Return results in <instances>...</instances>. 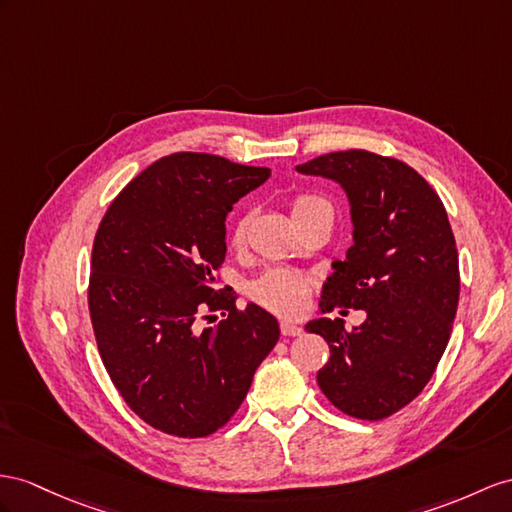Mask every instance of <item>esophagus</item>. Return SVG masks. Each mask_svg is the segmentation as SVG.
Here are the masks:
<instances>
[{"label":"esophagus","instance_id":"1","mask_svg":"<svg viewBox=\"0 0 512 512\" xmlns=\"http://www.w3.org/2000/svg\"><path fill=\"white\" fill-rule=\"evenodd\" d=\"M300 333H303V331H300V326H296L294 322H290V320H283L281 322V335L283 337H296Z\"/></svg>","mask_w":512,"mask_h":512}]
</instances>
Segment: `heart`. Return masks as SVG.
<instances>
[{"label": "heart", "instance_id": "heart-1", "mask_svg": "<svg viewBox=\"0 0 512 512\" xmlns=\"http://www.w3.org/2000/svg\"><path fill=\"white\" fill-rule=\"evenodd\" d=\"M326 214L333 218V205L316 194H298L292 201V218L294 222L307 220L311 216ZM248 229V216H242L233 227V244H242ZM248 294L259 305H264L277 313H298L305 305V298L309 294V281L294 270L274 268L266 274H261L248 285Z\"/></svg>", "mask_w": 512, "mask_h": 512}]
</instances>
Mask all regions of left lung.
I'll use <instances>...</instances> for the list:
<instances>
[{
    "label": "left lung",
    "instance_id": "1",
    "mask_svg": "<svg viewBox=\"0 0 512 512\" xmlns=\"http://www.w3.org/2000/svg\"><path fill=\"white\" fill-rule=\"evenodd\" d=\"M296 170L339 183L350 203L352 246L333 261L322 311H365L352 331L339 318L307 322L331 348L318 385L346 415L389 417L422 393L448 346L461 290L448 214L428 181L393 157L350 149Z\"/></svg>",
    "mask_w": 512,
    "mask_h": 512
}]
</instances>
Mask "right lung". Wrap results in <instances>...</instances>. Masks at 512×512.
<instances>
[{
    "label": "right lung",
    "instance_id": "add662e5",
    "mask_svg": "<svg viewBox=\"0 0 512 512\" xmlns=\"http://www.w3.org/2000/svg\"><path fill=\"white\" fill-rule=\"evenodd\" d=\"M268 177L220 155H166L127 183L95 235L88 309L101 361L129 409L166 435L225 426L279 342L266 309L214 290L227 214ZM205 308L223 320L201 330Z\"/></svg>",
    "mask_w": 512,
    "mask_h": 512
}]
</instances>
